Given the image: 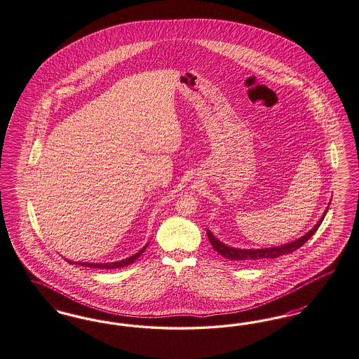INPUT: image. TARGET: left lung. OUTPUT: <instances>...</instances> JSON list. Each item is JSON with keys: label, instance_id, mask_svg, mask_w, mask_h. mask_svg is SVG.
Returning <instances> with one entry per match:
<instances>
[{"label": "left lung", "instance_id": "8db88e82", "mask_svg": "<svg viewBox=\"0 0 359 359\" xmlns=\"http://www.w3.org/2000/svg\"><path fill=\"white\" fill-rule=\"evenodd\" d=\"M329 207L326 208L325 214L322 217L318 220L316 226L313 227V230L309 231L306 235H303L299 239L291 242V243L283 244V245H278V247H270V248H258V250H242V248H235V247H230L227 244L222 243L220 241H217L215 236L207 230V235H208V241L210 243L212 244V247L215 248L216 252H219L222 257L230 260H238V262H257V260H262V259H275L286 255L290 252H294L295 250H298L303 244L306 243L314 233L316 231L319 229L320 223L323 222L325 215L327 212Z\"/></svg>", "mask_w": 359, "mask_h": 359}]
</instances>
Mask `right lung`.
Here are the masks:
<instances>
[{
	"instance_id": "right-lung-1",
	"label": "right lung",
	"mask_w": 359,
	"mask_h": 359,
	"mask_svg": "<svg viewBox=\"0 0 359 359\" xmlns=\"http://www.w3.org/2000/svg\"><path fill=\"white\" fill-rule=\"evenodd\" d=\"M147 247H148V244H145L143 248H142L139 252H136L135 255H132V257H129V258L127 259H123V260H118V262H112V263H86V262H77L76 264L90 267V269H102V270L121 269V267H126V266H128V264H132L136 259L139 258V257L143 254ZM67 262H68V263H74V262H71V260H68V259H67Z\"/></svg>"
}]
</instances>
